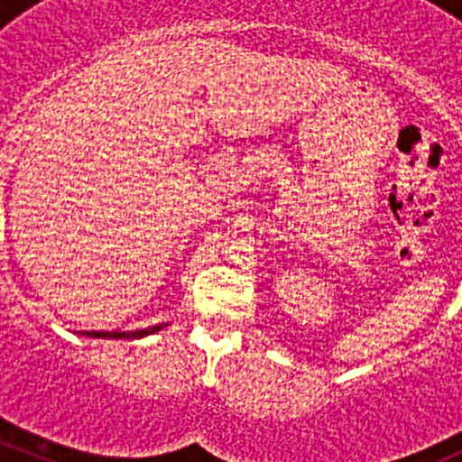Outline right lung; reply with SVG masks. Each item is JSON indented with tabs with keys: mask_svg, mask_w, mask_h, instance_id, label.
I'll return each mask as SVG.
<instances>
[{
	"mask_svg": "<svg viewBox=\"0 0 462 462\" xmlns=\"http://www.w3.org/2000/svg\"><path fill=\"white\" fill-rule=\"evenodd\" d=\"M165 326L167 324H158V326H152V328L132 330V333H118V330H114V333H109V330H85L82 335H87V337H102V339H138V337H144V335L158 333V330L165 328Z\"/></svg>",
	"mask_w": 462,
	"mask_h": 462,
	"instance_id": "add662e5",
	"label": "right lung"
}]
</instances>
